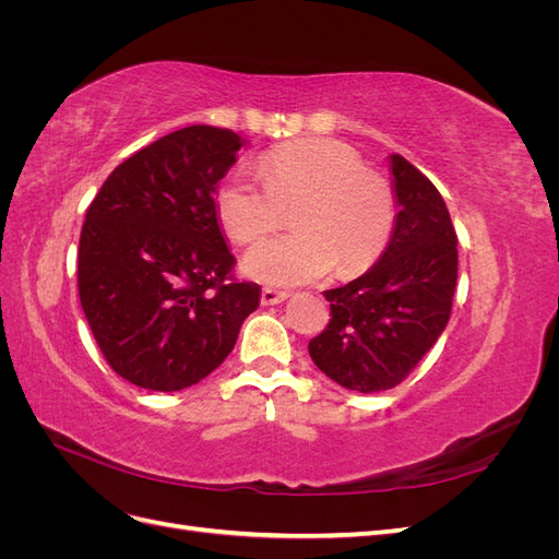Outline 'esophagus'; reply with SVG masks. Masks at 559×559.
<instances>
[{"label": "esophagus", "mask_w": 559, "mask_h": 559, "mask_svg": "<svg viewBox=\"0 0 559 559\" xmlns=\"http://www.w3.org/2000/svg\"><path fill=\"white\" fill-rule=\"evenodd\" d=\"M286 298H289V294L277 292V289H270V286H265V289L261 292V302H263V306H277V302H284Z\"/></svg>", "instance_id": "esophagus-1"}]
</instances>
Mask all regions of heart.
<instances>
[{
  "label": "heart",
  "instance_id": "1",
  "mask_svg": "<svg viewBox=\"0 0 559 559\" xmlns=\"http://www.w3.org/2000/svg\"><path fill=\"white\" fill-rule=\"evenodd\" d=\"M263 179L233 173L216 186V216L233 242L253 245L273 233L286 207L294 235L261 242L245 259L247 275L294 286L329 275L357 277L384 253L396 226L389 183L352 146L335 140H294L270 148Z\"/></svg>",
  "mask_w": 559,
  "mask_h": 559
}]
</instances>
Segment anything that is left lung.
<instances>
[{"label": "left lung", "instance_id": "obj_1", "mask_svg": "<svg viewBox=\"0 0 559 559\" xmlns=\"http://www.w3.org/2000/svg\"><path fill=\"white\" fill-rule=\"evenodd\" d=\"M399 205L380 261L324 292L329 326L308 349L321 373L373 394L408 378L448 326L456 286V233L443 195L403 156H389Z\"/></svg>", "mask_w": 559, "mask_h": 559}]
</instances>
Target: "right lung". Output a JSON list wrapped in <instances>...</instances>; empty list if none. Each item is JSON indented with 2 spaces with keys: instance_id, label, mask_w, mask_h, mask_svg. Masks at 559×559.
<instances>
[{
  "instance_id": "right-lung-1",
  "label": "right lung",
  "mask_w": 559,
  "mask_h": 559,
  "mask_svg": "<svg viewBox=\"0 0 559 559\" xmlns=\"http://www.w3.org/2000/svg\"><path fill=\"white\" fill-rule=\"evenodd\" d=\"M245 140L189 126L107 177L79 240V298L107 364L151 392H179L222 366L261 286L233 277L216 186Z\"/></svg>"
}]
</instances>
